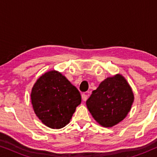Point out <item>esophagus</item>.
I'll list each match as a JSON object with an SVG mask.
<instances>
[{
  "label": "esophagus",
  "instance_id": "1",
  "mask_svg": "<svg viewBox=\"0 0 157 157\" xmlns=\"http://www.w3.org/2000/svg\"><path fill=\"white\" fill-rule=\"evenodd\" d=\"M81 98H82V100L83 101H86L88 99V95H86V94H83L82 95H81Z\"/></svg>",
  "mask_w": 157,
  "mask_h": 157
}]
</instances>
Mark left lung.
<instances>
[{"mask_svg":"<svg viewBox=\"0 0 157 157\" xmlns=\"http://www.w3.org/2000/svg\"><path fill=\"white\" fill-rule=\"evenodd\" d=\"M134 99L132 88L125 78L117 74L105 79L92 91L86 106L100 125L112 127L127 116Z\"/></svg>","mask_w":157,"mask_h":157,"instance_id":"8db88e82","label":"left lung"}]
</instances>
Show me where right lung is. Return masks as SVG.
Listing matches in <instances>:
<instances>
[{"label": "right lung", "instance_id": "add662e5", "mask_svg": "<svg viewBox=\"0 0 157 157\" xmlns=\"http://www.w3.org/2000/svg\"><path fill=\"white\" fill-rule=\"evenodd\" d=\"M31 97L36 116L51 128L67 125L81 102L78 90L56 71L45 73L38 79Z\"/></svg>", "mask_w": 157, "mask_h": 157}]
</instances>
